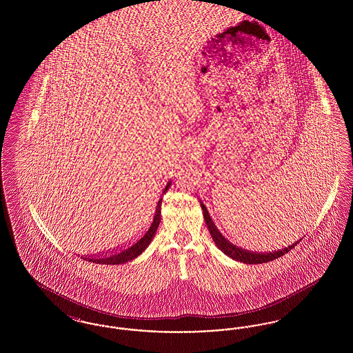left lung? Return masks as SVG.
<instances>
[{
  "label": "left lung",
  "mask_w": 353,
  "mask_h": 353,
  "mask_svg": "<svg viewBox=\"0 0 353 353\" xmlns=\"http://www.w3.org/2000/svg\"><path fill=\"white\" fill-rule=\"evenodd\" d=\"M200 203H201L202 212H203L205 223H206V226H208V229H209V233L212 235V238H213L216 246H217L219 250L223 252V254H226L228 256H230L232 259L238 261V262H243V263H249V265L266 263V262L274 261V259H276V258H279V256H283L285 252H288L291 249H294V248L301 242V239H299L298 242L292 243L291 246H287V248L282 249V250L272 252H249V250H246V249H242V248H238V246L233 245L230 241H228V239L222 235V233H219V228L214 225L213 219H210V214H209L206 206H205L201 201H200Z\"/></svg>",
  "instance_id": "obj_1"
}]
</instances>
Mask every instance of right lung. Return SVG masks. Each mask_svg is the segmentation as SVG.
<instances>
[{
	"instance_id": "obj_1",
	"label": "right lung",
	"mask_w": 353,
	"mask_h": 353,
	"mask_svg": "<svg viewBox=\"0 0 353 353\" xmlns=\"http://www.w3.org/2000/svg\"><path fill=\"white\" fill-rule=\"evenodd\" d=\"M170 185H172V181H169L167 186L164 188L163 194L167 193ZM160 216H161V199L159 200L157 205H156V210H154V214H153V219H151L150 225L147 226L144 233L140 235L139 238H136L134 242H131L128 246H124L123 249L117 250V252L104 254V255H99V256H94V258H83V259L88 261V262H92V263H99V265H121V263L132 261L150 246L152 238L156 234L157 228L160 225V221H161Z\"/></svg>"
}]
</instances>
